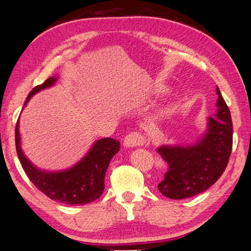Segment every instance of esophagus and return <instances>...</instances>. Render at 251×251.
I'll return each mask as SVG.
<instances>
[{
	"label": "esophagus",
	"mask_w": 251,
	"mask_h": 251,
	"mask_svg": "<svg viewBox=\"0 0 251 251\" xmlns=\"http://www.w3.org/2000/svg\"><path fill=\"white\" fill-rule=\"evenodd\" d=\"M146 141V138L140 132H131L123 139V146L126 148H134L137 146H143Z\"/></svg>",
	"instance_id": "34e87169"
}]
</instances>
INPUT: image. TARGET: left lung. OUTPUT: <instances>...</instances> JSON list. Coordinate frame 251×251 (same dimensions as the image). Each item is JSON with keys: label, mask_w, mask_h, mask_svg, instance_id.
I'll return each mask as SVG.
<instances>
[{"label": "left lung", "mask_w": 251, "mask_h": 251, "mask_svg": "<svg viewBox=\"0 0 251 251\" xmlns=\"http://www.w3.org/2000/svg\"><path fill=\"white\" fill-rule=\"evenodd\" d=\"M217 111L207 119V129L191 145H162L157 152L168 164L158 184L159 191L170 199H186L210 188L224 174L232 149V122L219 88Z\"/></svg>", "instance_id": "1"}]
</instances>
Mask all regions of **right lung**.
Returning a JSON list of instances; mask_svg holds the SVG:
<instances>
[{
    "label": "right lung",
    "mask_w": 251,
    "mask_h": 251,
    "mask_svg": "<svg viewBox=\"0 0 251 251\" xmlns=\"http://www.w3.org/2000/svg\"><path fill=\"white\" fill-rule=\"evenodd\" d=\"M56 81L57 76H52L44 83L35 87L28 93L24 106L34 94L53 87ZM19 121L15 126L16 152L23 170L40 191L52 200L71 206L85 204L100 198L104 190L106 169L113 155L120 150V142L112 138L99 139L94 141L87 154L75 166L65 170L47 171L34 166L24 154L21 147Z\"/></svg>",
    "instance_id": "1"
}]
</instances>
